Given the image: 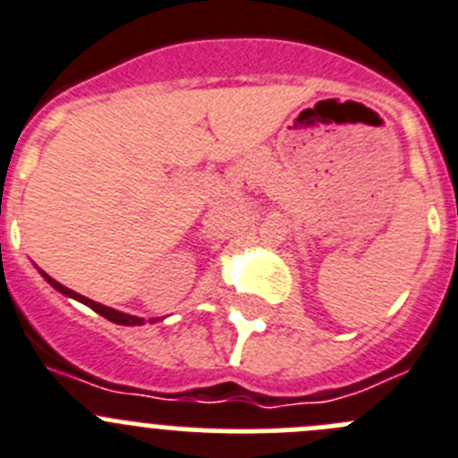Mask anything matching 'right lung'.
Wrapping results in <instances>:
<instances>
[{"instance_id": "add662e5", "label": "right lung", "mask_w": 458, "mask_h": 458, "mask_svg": "<svg viewBox=\"0 0 458 458\" xmlns=\"http://www.w3.org/2000/svg\"><path fill=\"white\" fill-rule=\"evenodd\" d=\"M40 273H42V277H45V280L49 282L51 287L55 289V292H61V293H65V296L74 298V301L83 302V305H88L89 310H94V311H97V314H101V316H104V318L113 320V323H117V326H144V318H138V316H131V314H122V311H117V310H110V307H106V305H99V302L89 301V298H85V296H81V293L72 292V289L63 287L61 282H55L54 277H49V276H47L45 271H40ZM151 323H153V318H151Z\"/></svg>"}]
</instances>
